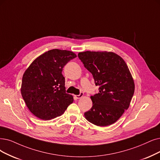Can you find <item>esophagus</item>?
Instances as JSON below:
<instances>
[{"mask_svg":"<svg viewBox=\"0 0 160 160\" xmlns=\"http://www.w3.org/2000/svg\"><path fill=\"white\" fill-rule=\"evenodd\" d=\"M83 92H80V94H79V95H75V97L77 98V99H79V98H82V97H83Z\"/></svg>","mask_w":160,"mask_h":160,"instance_id":"34e87169","label":"esophagus"}]
</instances>
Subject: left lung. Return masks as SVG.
<instances>
[{"mask_svg": "<svg viewBox=\"0 0 160 160\" xmlns=\"http://www.w3.org/2000/svg\"><path fill=\"white\" fill-rule=\"evenodd\" d=\"M79 58L90 72L99 92L91 96L92 106L84 113L87 121L100 127L112 125L128 109L135 83L123 58L112 52H79Z\"/></svg>", "mask_w": 160, "mask_h": 160, "instance_id": "1", "label": "left lung"}]
</instances>
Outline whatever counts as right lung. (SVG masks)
I'll list each match as a JSON object with an SVG mask.
<instances>
[{"label":"right lung","instance_id":"right-lung-1","mask_svg":"<svg viewBox=\"0 0 160 160\" xmlns=\"http://www.w3.org/2000/svg\"><path fill=\"white\" fill-rule=\"evenodd\" d=\"M77 57L73 52L52 49L39 56L23 73L21 93L29 111L43 120L62 115L73 97L66 92L63 68Z\"/></svg>","mask_w":160,"mask_h":160}]
</instances>
